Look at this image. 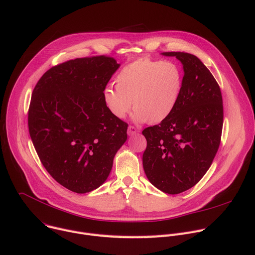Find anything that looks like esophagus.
I'll use <instances>...</instances> for the list:
<instances>
[{
  "instance_id": "1",
  "label": "esophagus",
  "mask_w": 255,
  "mask_h": 255,
  "mask_svg": "<svg viewBox=\"0 0 255 255\" xmlns=\"http://www.w3.org/2000/svg\"><path fill=\"white\" fill-rule=\"evenodd\" d=\"M127 133L129 136H132V135H135L138 133V129L134 126H129L128 127V130H127Z\"/></svg>"
}]
</instances>
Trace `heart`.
I'll list each match as a JSON object with an SVG mask.
<instances>
[{
	"instance_id": "heart-1",
	"label": "heart",
	"mask_w": 255,
	"mask_h": 255,
	"mask_svg": "<svg viewBox=\"0 0 255 255\" xmlns=\"http://www.w3.org/2000/svg\"><path fill=\"white\" fill-rule=\"evenodd\" d=\"M182 89V72L172 62L136 60L125 66L116 77V87L103 91L105 105L117 119L135 108L137 122L159 123L173 113Z\"/></svg>"
}]
</instances>
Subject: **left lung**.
I'll return each instance as SVG.
<instances>
[{"instance_id":"left-lung-1","label":"left lung","mask_w":255,"mask_h":255,"mask_svg":"<svg viewBox=\"0 0 255 255\" xmlns=\"http://www.w3.org/2000/svg\"><path fill=\"white\" fill-rule=\"evenodd\" d=\"M163 55L182 63V89L169 117L142 131L147 141L142 164L153 186L178 194L197 184L213 163L221 142L223 99L217 80L196 56Z\"/></svg>"}]
</instances>
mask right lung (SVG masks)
<instances>
[{
	"mask_svg": "<svg viewBox=\"0 0 255 255\" xmlns=\"http://www.w3.org/2000/svg\"><path fill=\"white\" fill-rule=\"evenodd\" d=\"M120 64L114 58H77L52 67L36 83L28 110L32 143L48 173L76 193L107 180L127 140L128 124L107 109L103 91Z\"/></svg>",
	"mask_w": 255,
	"mask_h": 255,
	"instance_id": "right-lung-1",
	"label": "right lung"
}]
</instances>
